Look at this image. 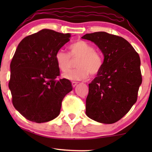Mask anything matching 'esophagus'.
<instances>
[{"label":"esophagus","mask_w":152,"mask_h":152,"mask_svg":"<svg viewBox=\"0 0 152 152\" xmlns=\"http://www.w3.org/2000/svg\"><path fill=\"white\" fill-rule=\"evenodd\" d=\"M77 84H78V83L76 82H72V87H73V88H74V87H75Z\"/></svg>","instance_id":"esophagus-1"}]
</instances>
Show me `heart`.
<instances>
[{
	"label": "heart",
	"instance_id": "1",
	"mask_svg": "<svg viewBox=\"0 0 152 152\" xmlns=\"http://www.w3.org/2000/svg\"><path fill=\"white\" fill-rule=\"evenodd\" d=\"M69 55L60 50L55 55L57 66L62 72H66L72 67V59H78L76 69L64 74V77L70 80H86L91 74L95 76L99 73L104 66V59L100 53L95 50L92 45L84 41H76L68 48Z\"/></svg>",
	"mask_w": 152,
	"mask_h": 152
}]
</instances>
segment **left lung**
Masks as SVG:
<instances>
[{"instance_id": "8db88e82", "label": "left lung", "mask_w": 152, "mask_h": 152, "mask_svg": "<svg viewBox=\"0 0 152 152\" xmlns=\"http://www.w3.org/2000/svg\"><path fill=\"white\" fill-rule=\"evenodd\" d=\"M82 38L94 42L104 57L102 69L88 84L86 113L95 121L115 123L137 101L142 83L140 57L121 37L97 32Z\"/></svg>"}]
</instances>
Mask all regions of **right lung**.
Masks as SVG:
<instances>
[{
  "instance_id": "obj_1",
  "label": "right lung",
  "mask_w": 152,
  "mask_h": 152,
  "mask_svg": "<svg viewBox=\"0 0 152 152\" xmlns=\"http://www.w3.org/2000/svg\"><path fill=\"white\" fill-rule=\"evenodd\" d=\"M70 34L43 29L25 37L10 64L9 88L14 107L27 120L37 123L50 121L60 113L71 83L58 79L57 52L69 41Z\"/></svg>"
}]
</instances>
